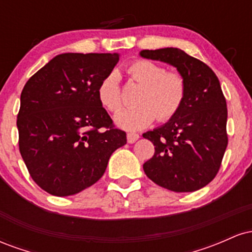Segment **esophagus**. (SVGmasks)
Masks as SVG:
<instances>
[{
	"mask_svg": "<svg viewBox=\"0 0 252 252\" xmlns=\"http://www.w3.org/2000/svg\"><path fill=\"white\" fill-rule=\"evenodd\" d=\"M140 138V135L136 134V132H128L126 134V140H128V143H134Z\"/></svg>",
	"mask_w": 252,
	"mask_h": 252,
	"instance_id": "1",
	"label": "esophagus"
}]
</instances>
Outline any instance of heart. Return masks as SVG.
<instances>
[{
    "label": "heart",
    "instance_id": "heart-1",
    "mask_svg": "<svg viewBox=\"0 0 252 252\" xmlns=\"http://www.w3.org/2000/svg\"><path fill=\"white\" fill-rule=\"evenodd\" d=\"M132 80L142 85L138 94V105L126 108L115 115L120 128L141 130L158 118L168 121L181 109L187 92L185 77L176 71H167L162 65L150 60H136L129 66ZM98 99L110 112H116L122 105L120 73L111 71L103 78L97 89Z\"/></svg>",
    "mask_w": 252,
    "mask_h": 252
}]
</instances>
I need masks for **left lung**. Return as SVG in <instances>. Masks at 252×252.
Wrapping results in <instances>:
<instances>
[{
    "label": "left lung",
    "instance_id": "1",
    "mask_svg": "<svg viewBox=\"0 0 252 252\" xmlns=\"http://www.w3.org/2000/svg\"><path fill=\"white\" fill-rule=\"evenodd\" d=\"M140 56L174 66L187 92L178 114L147 131L155 153L143 164L146 175L173 192H194L215 179L227 147V108L218 77L209 66L179 48L143 50Z\"/></svg>",
    "mask_w": 252,
    "mask_h": 252
}]
</instances>
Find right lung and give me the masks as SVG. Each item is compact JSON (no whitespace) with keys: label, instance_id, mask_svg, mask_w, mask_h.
<instances>
[{"label":"right lung","instance_id":"right-lung-1","mask_svg":"<svg viewBox=\"0 0 252 252\" xmlns=\"http://www.w3.org/2000/svg\"><path fill=\"white\" fill-rule=\"evenodd\" d=\"M118 53H63L33 74L21 92L19 148L43 190L73 195L102 178L126 134L115 128L97 96Z\"/></svg>","mask_w":252,"mask_h":252}]
</instances>
